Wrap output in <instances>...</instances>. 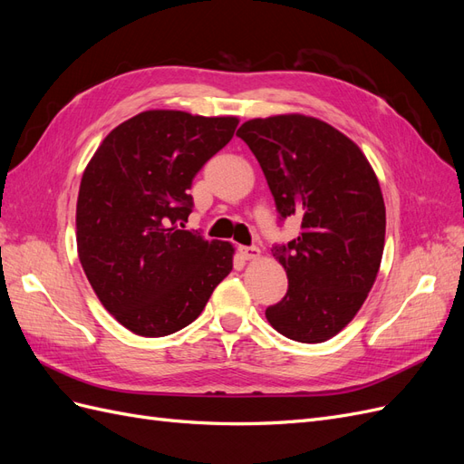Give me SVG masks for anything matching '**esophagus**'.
Listing matches in <instances>:
<instances>
[{
  "label": "esophagus",
  "mask_w": 464,
  "mask_h": 464,
  "mask_svg": "<svg viewBox=\"0 0 464 464\" xmlns=\"http://www.w3.org/2000/svg\"><path fill=\"white\" fill-rule=\"evenodd\" d=\"M237 251H240V256L246 259V261H251V259H257L261 256V249L257 246H240L237 247Z\"/></svg>",
  "instance_id": "esophagus-1"
}]
</instances>
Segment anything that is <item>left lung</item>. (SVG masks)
Masks as SVG:
<instances>
[{
    "instance_id": "8db88e82",
    "label": "left lung",
    "mask_w": 464,
    "mask_h": 464,
    "mask_svg": "<svg viewBox=\"0 0 464 464\" xmlns=\"http://www.w3.org/2000/svg\"><path fill=\"white\" fill-rule=\"evenodd\" d=\"M236 135L256 154L278 220L300 222L298 237L271 249L288 290L265 317L292 341H329L354 319L382 265L385 203L373 168L354 141L310 116L256 118Z\"/></svg>"
}]
</instances>
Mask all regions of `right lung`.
Returning a JSON list of instances; mask_svg holds the SVG:
<instances>
[{
    "label": "right lung",
    "mask_w": 464,
    "mask_h": 464,
    "mask_svg": "<svg viewBox=\"0 0 464 464\" xmlns=\"http://www.w3.org/2000/svg\"><path fill=\"white\" fill-rule=\"evenodd\" d=\"M237 123L234 116L141 111L106 135L82 172L79 261L98 300L135 334L188 327L232 271V244L181 228L193 208V178Z\"/></svg>",
    "instance_id": "right-lung-1"
}]
</instances>
